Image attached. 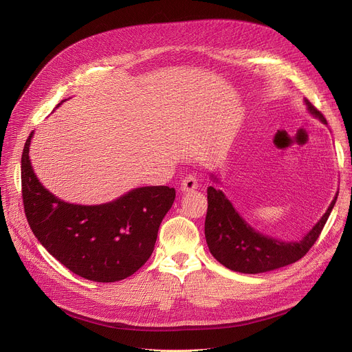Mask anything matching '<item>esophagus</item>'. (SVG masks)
Instances as JSON below:
<instances>
[{"label": "esophagus", "mask_w": 352, "mask_h": 352, "mask_svg": "<svg viewBox=\"0 0 352 352\" xmlns=\"http://www.w3.org/2000/svg\"><path fill=\"white\" fill-rule=\"evenodd\" d=\"M198 188V179L195 175L192 174H188L182 178L181 181V190L182 191H191V190H195Z\"/></svg>", "instance_id": "esophagus-1"}]
</instances>
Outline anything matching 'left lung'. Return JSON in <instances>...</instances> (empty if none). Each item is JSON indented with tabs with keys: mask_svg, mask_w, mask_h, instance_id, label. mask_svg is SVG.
Here are the masks:
<instances>
[{
	"mask_svg": "<svg viewBox=\"0 0 352 352\" xmlns=\"http://www.w3.org/2000/svg\"><path fill=\"white\" fill-rule=\"evenodd\" d=\"M309 113L324 124L327 120L307 98ZM337 197L331 202L327 212L298 243H283L265 236L251 228L239 217L224 192L208 187V210L206 217V239L211 254L224 267L244 274H260L289 265L311 250L318 239L327 219L336 206Z\"/></svg>",
	"mask_w": 352,
	"mask_h": 352,
	"instance_id": "8db88e82",
	"label": "left lung"
}]
</instances>
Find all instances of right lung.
Here are the masks:
<instances>
[{
	"instance_id": "add662e5",
	"label": "right lung",
	"mask_w": 352,
	"mask_h": 352,
	"mask_svg": "<svg viewBox=\"0 0 352 352\" xmlns=\"http://www.w3.org/2000/svg\"><path fill=\"white\" fill-rule=\"evenodd\" d=\"M31 137L21 158V190L27 221L43 247L89 281L114 283L138 271L154 251L175 190L141 187L108 204H69L36 179L28 155Z\"/></svg>"
}]
</instances>
